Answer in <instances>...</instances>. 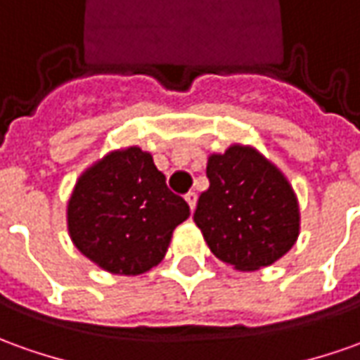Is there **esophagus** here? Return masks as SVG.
<instances>
[{"label": "esophagus", "mask_w": 360, "mask_h": 360, "mask_svg": "<svg viewBox=\"0 0 360 360\" xmlns=\"http://www.w3.org/2000/svg\"><path fill=\"white\" fill-rule=\"evenodd\" d=\"M185 200H187L191 211H195V207H197V193H187V195H185Z\"/></svg>", "instance_id": "34e87169"}]
</instances>
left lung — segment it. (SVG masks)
Masks as SVG:
<instances>
[{"instance_id":"1","label":"left lung","mask_w":360,"mask_h":360,"mask_svg":"<svg viewBox=\"0 0 360 360\" xmlns=\"http://www.w3.org/2000/svg\"><path fill=\"white\" fill-rule=\"evenodd\" d=\"M195 224L211 252L238 272L272 266L300 236V202L288 177L252 146L232 143L207 161Z\"/></svg>"}]
</instances>
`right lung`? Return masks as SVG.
Returning a JSON list of instances; mask_svg holds the SVG:
<instances>
[{
  "mask_svg": "<svg viewBox=\"0 0 360 360\" xmlns=\"http://www.w3.org/2000/svg\"><path fill=\"white\" fill-rule=\"evenodd\" d=\"M189 205L165 185L151 153L108 151L80 173L67 205L68 236L104 272L139 276L165 258Z\"/></svg>",
  "mask_w": 360,
  "mask_h": 360,
  "instance_id": "right-lung-1",
  "label": "right lung"
}]
</instances>
